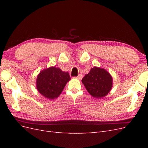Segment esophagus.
I'll list each match as a JSON object with an SVG mask.
<instances>
[{
  "instance_id": "34e87169",
  "label": "esophagus",
  "mask_w": 148,
  "mask_h": 148,
  "mask_svg": "<svg viewBox=\"0 0 148 148\" xmlns=\"http://www.w3.org/2000/svg\"><path fill=\"white\" fill-rule=\"evenodd\" d=\"M77 79H82V78H83V76H82V75H81V74H79V75H78V77H75Z\"/></svg>"
}]
</instances>
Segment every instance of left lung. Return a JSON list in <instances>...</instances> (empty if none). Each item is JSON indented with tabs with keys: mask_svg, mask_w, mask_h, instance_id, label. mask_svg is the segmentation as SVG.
Instances as JSON below:
<instances>
[{
	"mask_svg": "<svg viewBox=\"0 0 148 148\" xmlns=\"http://www.w3.org/2000/svg\"><path fill=\"white\" fill-rule=\"evenodd\" d=\"M82 82L88 92L95 98L105 97L112 88V77L104 69L95 66L85 75Z\"/></svg>",
	"mask_w": 148,
	"mask_h": 148,
	"instance_id": "8db88e82",
	"label": "left lung"
}]
</instances>
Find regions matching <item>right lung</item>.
I'll use <instances>...</instances> for the list:
<instances>
[{"instance_id": "1", "label": "right lung", "mask_w": 148, "mask_h": 148, "mask_svg": "<svg viewBox=\"0 0 148 148\" xmlns=\"http://www.w3.org/2000/svg\"><path fill=\"white\" fill-rule=\"evenodd\" d=\"M70 80L68 72L59 68L51 66L42 70L36 79V88L39 92L48 99L59 96L67 82Z\"/></svg>"}]
</instances>
